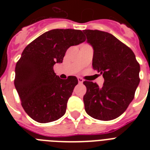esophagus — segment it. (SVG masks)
I'll return each mask as SVG.
<instances>
[{"instance_id": "34e87169", "label": "esophagus", "mask_w": 150, "mask_h": 150, "mask_svg": "<svg viewBox=\"0 0 150 150\" xmlns=\"http://www.w3.org/2000/svg\"><path fill=\"white\" fill-rule=\"evenodd\" d=\"M78 81H79V83H82L84 82V80L82 79V78H78Z\"/></svg>"}]
</instances>
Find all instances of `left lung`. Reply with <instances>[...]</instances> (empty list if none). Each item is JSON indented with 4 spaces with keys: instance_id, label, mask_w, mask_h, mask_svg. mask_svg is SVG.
<instances>
[{
    "instance_id": "obj_1",
    "label": "left lung",
    "mask_w": 150,
    "mask_h": 150,
    "mask_svg": "<svg viewBox=\"0 0 150 150\" xmlns=\"http://www.w3.org/2000/svg\"><path fill=\"white\" fill-rule=\"evenodd\" d=\"M87 42L93 47V68L102 74L103 86L85 81V110L100 121L118 117L128 108L139 84L140 66L135 54L112 34L100 30H84Z\"/></svg>"
}]
</instances>
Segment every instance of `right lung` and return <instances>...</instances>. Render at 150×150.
Wrapping results in <instances>:
<instances>
[{
  "instance_id": "obj_1",
  "label": "right lung",
  "mask_w": 150,
  "mask_h": 150,
  "mask_svg": "<svg viewBox=\"0 0 150 150\" xmlns=\"http://www.w3.org/2000/svg\"><path fill=\"white\" fill-rule=\"evenodd\" d=\"M86 40L76 29H52L24 49L15 66V86L26 114L39 123L56 121L65 114L67 103L78 84L75 76L61 79L54 65L63 61L71 46Z\"/></svg>"
}]
</instances>
